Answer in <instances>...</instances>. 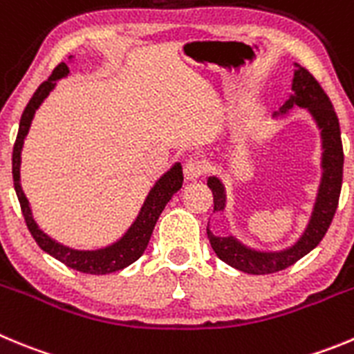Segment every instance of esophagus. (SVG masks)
Wrapping results in <instances>:
<instances>
[{"label": "esophagus", "mask_w": 354, "mask_h": 354, "mask_svg": "<svg viewBox=\"0 0 354 354\" xmlns=\"http://www.w3.org/2000/svg\"><path fill=\"white\" fill-rule=\"evenodd\" d=\"M206 171H207L206 164L201 160H194V158L192 160H188L183 167V174L188 181L199 180V178H203L204 174H206Z\"/></svg>", "instance_id": "esophagus-1"}]
</instances>
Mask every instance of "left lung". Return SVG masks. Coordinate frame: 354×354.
Listing matches in <instances>:
<instances>
[{"label":"left lung","mask_w":354,"mask_h":354,"mask_svg":"<svg viewBox=\"0 0 354 354\" xmlns=\"http://www.w3.org/2000/svg\"><path fill=\"white\" fill-rule=\"evenodd\" d=\"M293 95L283 104L281 113L295 106L307 108L313 117L318 122L322 129L323 138V178L319 185V194L316 199L315 211H313L311 222L307 225L306 232L300 237L295 246L288 248L279 253H260L248 250L234 237H216L207 230V239L211 248L218 255V259L229 263L237 270L248 274H272L279 270L288 269L302 257L315 250L322 239L325 237L330 223L333 220L337 206H339V196L342 188V166H344V151H342L341 127L339 118L333 110L332 101L326 92L319 85V82L313 77L306 68H299L295 71L292 84ZM207 187L213 192V211H223L225 207V194L220 180L209 178Z\"/></svg>","instance_id":"left-lung-1"}]
</instances>
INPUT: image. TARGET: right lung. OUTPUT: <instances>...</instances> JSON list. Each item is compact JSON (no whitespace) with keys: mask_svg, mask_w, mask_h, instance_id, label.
Returning a JSON list of instances; mask_svg holds the SVG:
<instances>
[{"mask_svg":"<svg viewBox=\"0 0 354 354\" xmlns=\"http://www.w3.org/2000/svg\"><path fill=\"white\" fill-rule=\"evenodd\" d=\"M68 73V66H66L64 62H61V64L52 71L48 80L43 82V84L36 88L32 97L29 99L28 106L24 108V113H22L21 117V124H19L17 140L13 143V187H15V194H17L19 203H21V209L22 214H24L26 225H28L29 232H31V236L35 237V241L38 243V246L41 248L43 252H47L48 255L57 259L59 262H62L64 266L78 270V272L110 274L115 272V270H120L124 269V267L131 266L132 262H136V260L143 255L162 209L166 207V204L169 203L171 197H173L174 194L180 190L181 185H183V171H181L180 164H176V166L171 167V171H167V173L155 183V187L151 188V192L148 194L147 201H145L143 207H141L140 216L136 218V222L132 223L131 229L127 230V234H125L120 241H117V243L111 244V246L102 248V250H95V252H77V250H71V248H66L62 246V244L55 243V241H52L47 234H43L41 230L38 229V225L35 223V220H32L29 203L21 188V171H19L21 169V150L22 145H24L26 134H28L29 131V125H31L32 117H35V111L38 110V106L43 102V99L47 97L48 92L54 88L55 80L66 77Z\"/></svg>","mask_w":354,"mask_h":354,"instance_id":"obj_1","label":"right lung"}]
</instances>
